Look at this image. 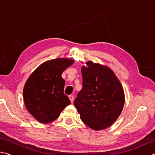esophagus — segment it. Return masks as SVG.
I'll list each match as a JSON object with an SVG mask.
<instances>
[{
  "mask_svg": "<svg viewBox=\"0 0 155 155\" xmlns=\"http://www.w3.org/2000/svg\"><path fill=\"white\" fill-rule=\"evenodd\" d=\"M69 98H70V101H71V103H72L73 102H74V96H72V95H70V96H69Z\"/></svg>",
  "mask_w": 155,
  "mask_h": 155,
  "instance_id": "obj_1",
  "label": "esophagus"
}]
</instances>
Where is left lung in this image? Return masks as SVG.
I'll use <instances>...</instances> for the list:
<instances>
[{
	"mask_svg": "<svg viewBox=\"0 0 155 155\" xmlns=\"http://www.w3.org/2000/svg\"><path fill=\"white\" fill-rule=\"evenodd\" d=\"M81 68L83 88L74 104L80 117L91 129L100 130L111 126L120 116L124 93L118 78L109 67L91 61Z\"/></svg>",
	"mask_w": 155,
	"mask_h": 155,
	"instance_id": "left-lung-1",
	"label": "left lung"
}]
</instances>
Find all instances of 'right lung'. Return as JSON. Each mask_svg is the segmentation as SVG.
Instances as JSON below:
<instances>
[{"label": "right lung", "mask_w": 155, "mask_h": 155, "mask_svg": "<svg viewBox=\"0 0 155 155\" xmlns=\"http://www.w3.org/2000/svg\"><path fill=\"white\" fill-rule=\"evenodd\" d=\"M74 60L57 58L45 61L34 71L26 82L23 98L28 111L41 123L48 124L59 116L70 104L64 93L63 72Z\"/></svg>", "instance_id": "right-lung-1"}]
</instances>
